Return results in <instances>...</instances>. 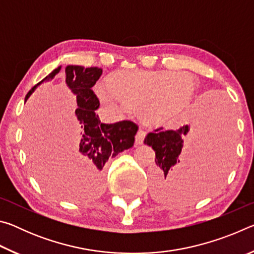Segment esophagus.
Returning a JSON list of instances; mask_svg holds the SVG:
<instances>
[{
  "mask_svg": "<svg viewBox=\"0 0 254 254\" xmlns=\"http://www.w3.org/2000/svg\"><path fill=\"white\" fill-rule=\"evenodd\" d=\"M144 137H145V131L142 130V128H140V130L137 131L136 135H135V143L136 144H141V143L143 142Z\"/></svg>",
  "mask_w": 254,
  "mask_h": 254,
  "instance_id": "1",
  "label": "esophagus"
}]
</instances>
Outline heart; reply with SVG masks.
<instances>
[{
    "label": "heart",
    "instance_id": "obj_1",
    "mask_svg": "<svg viewBox=\"0 0 254 254\" xmlns=\"http://www.w3.org/2000/svg\"><path fill=\"white\" fill-rule=\"evenodd\" d=\"M194 81L186 72L168 70H131L112 76L111 86L98 84L96 93L105 104L114 107L123 103L142 112L152 124H160L179 112L190 100Z\"/></svg>",
    "mask_w": 254,
    "mask_h": 254
}]
</instances>
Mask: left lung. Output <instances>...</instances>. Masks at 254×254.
Segmentation results:
<instances>
[{
  "label": "left lung",
  "mask_w": 254,
  "mask_h": 254,
  "mask_svg": "<svg viewBox=\"0 0 254 254\" xmlns=\"http://www.w3.org/2000/svg\"><path fill=\"white\" fill-rule=\"evenodd\" d=\"M184 144L187 149L182 153ZM144 144L156 152L157 166L151 173L154 198L166 203L194 199L209 187L223 165L232 144V123L225 110L199 107L192 127H158L145 135Z\"/></svg>",
  "instance_id": "left-lung-1"
}]
</instances>
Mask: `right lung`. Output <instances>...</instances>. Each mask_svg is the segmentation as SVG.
Masks as SVG:
<instances>
[{"label": "right lung", "mask_w": 254, "mask_h": 254, "mask_svg": "<svg viewBox=\"0 0 254 254\" xmlns=\"http://www.w3.org/2000/svg\"><path fill=\"white\" fill-rule=\"evenodd\" d=\"M62 70V66L50 72L44 79L28 92L24 103L36 91L38 86L50 81ZM102 68L68 65L65 69V81L68 88L76 96L77 109L75 111L80 127L78 143L71 154V166L85 182L91 195L101 194L103 189L102 170L109 158L118 156L134 144V135L137 126L132 121L117 123H102L95 111L100 106L92 87L102 75Z\"/></svg>", "instance_id": "right-lung-1"}]
</instances>
